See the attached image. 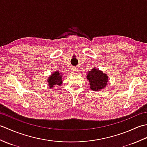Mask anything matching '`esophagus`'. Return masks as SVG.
I'll list each match as a JSON object with an SVG mask.
<instances>
[{
	"mask_svg": "<svg viewBox=\"0 0 147 147\" xmlns=\"http://www.w3.org/2000/svg\"><path fill=\"white\" fill-rule=\"evenodd\" d=\"M71 71H73V72H77V71H78V68H77L76 67H72Z\"/></svg>",
	"mask_w": 147,
	"mask_h": 147,
	"instance_id": "obj_1",
	"label": "esophagus"
}]
</instances>
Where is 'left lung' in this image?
<instances>
[{
  "label": "left lung",
  "mask_w": 147,
  "mask_h": 147,
  "mask_svg": "<svg viewBox=\"0 0 147 147\" xmlns=\"http://www.w3.org/2000/svg\"><path fill=\"white\" fill-rule=\"evenodd\" d=\"M86 78L90 82V88L93 91H100L104 88L109 80L107 74L96 68L88 71Z\"/></svg>",
  "instance_id": "left-lung-1"
}]
</instances>
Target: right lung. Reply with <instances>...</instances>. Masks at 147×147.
I'll return each mask as SVG.
<instances>
[{
  "label": "right lung",
  "mask_w": 147,
  "mask_h": 147,
  "mask_svg": "<svg viewBox=\"0 0 147 147\" xmlns=\"http://www.w3.org/2000/svg\"><path fill=\"white\" fill-rule=\"evenodd\" d=\"M62 74L59 71H55L48 78L47 82L49 83V88H52L55 85L60 86L62 83Z\"/></svg>",
  "instance_id": "right-lung-1"
}]
</instances>
